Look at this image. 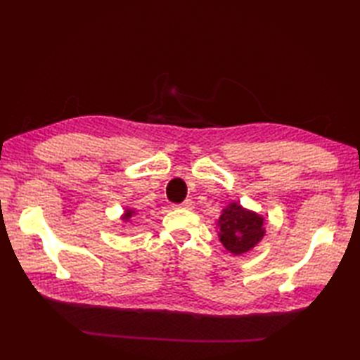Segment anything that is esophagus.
Instances as JSON below:
<instances>
[{"instance_id": "34e87169", "label": "esophagus", "mask_w": 360, "mask_h": 360, "mask_svg": "<svg viewBox=\"0 0 360 360\" xmlns=\"http://www.w3.org/2000/svg\"><path fill=\"white\" fill-rule=\"evenodd\" d=\"M174 207H181V209H193V201H192V200H186V201H182L181 204H176Z\"/></svg>"}]
</instances>
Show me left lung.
<instances>
[{"label":"left lung","instance_id":"left-lung-1","mask_svg":"<svg viewBox=\"0 0 360 360\" xmlns=\"http://www.w3.org/2000/svg\"><path fill=\"white\" fill-rule=\"evenodd\" d=\"M218 226L219 241L235 255L250 250L264 235L263 218L254 212L243 209L236 202L229 204L223 210Z\"/></svg>","mask_w":360,"mask_h":360}]
</instances>
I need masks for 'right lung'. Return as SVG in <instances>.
Returning a JSON list of instances; mask_svg holds the SVG:
<instances>
[{
  "mask_svg": "<svg viewBox=\"0 0 360 360\" xmlns=\"http://www.w3.org/2000/svg\"><path fill=\"white\" fill-rule=\"evenodd\" d=\"M131 215H133V212H131V210H127V212H125V217H124V219H128V218L131 217Z\"/></svg>",
  "mask_w": 360,
  "mask_h": 360,
  "instance_id": "right-lung-1",
  "label": "right lung"
}]
</instances>
